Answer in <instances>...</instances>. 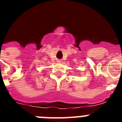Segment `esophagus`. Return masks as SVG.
<instances>
[{"label": "esophagus", "instance_id": "34e87169", "mask_svg": "<svg viewBox=\"0 0 122 122\" xmlns=\"http://www.w3.org/2000/svg\"><path fill=\"white\" fill-rule=\"evenodd\" d=\"M57 62H60V60H57Z\"/></svg>", "mask_w": 122, "mask_h": 122}]
</instances>
